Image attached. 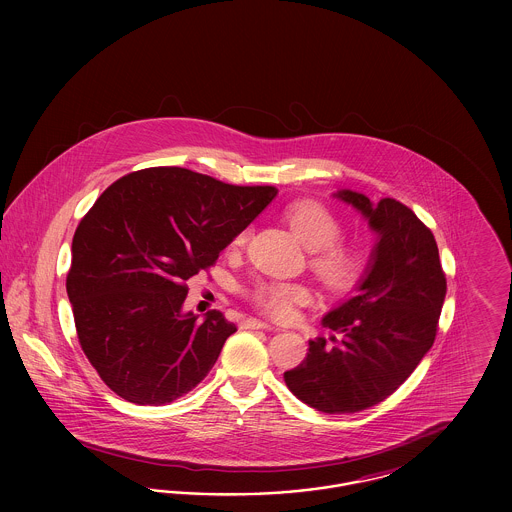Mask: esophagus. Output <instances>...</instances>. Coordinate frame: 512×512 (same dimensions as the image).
<instances>
[{
  "instance_id": "esophagus-1",
  "label": "esophagus",
  "mask_w": 512,
  "mask_h": 512,
  "mask_svg": "<svg viewBox=\"0 0 512 512\" xmlns=\"http://www.w3.org/2000/svg\"><path fill=\"white\" fill-rule=\"evenodd\" d=\"M242 328H245V330H274L272 324L263 322L259 318H247V320L242 322Z\"/></svg>"
}]
</instances>
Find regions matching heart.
Returning a JSON list of instances; mask_svg holds the SVG:
<instances>
[{"mask_svg":"<svg viewBox=\"0 0 512 512\" xmlns=\"http://www.w3.org/2000/svg\"><path fill=\"white\" fill-rule=\"evenodd\" d=\"M297 238L313 251V268L322 282L334 290L353 286L365 268V253L361 247L340 242L341 222L317 201H295L286 209ZM247 232H240L234 244H244ZM251 299L268 315L290 317L293 305L305 303L311 292L299 282L261 280L249 290Z\"/></svg>","mask_w":512,"mask_h":512,"instance_id":"b5f03b06","label":"heart"}]
</instances>
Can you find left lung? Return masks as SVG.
<instances>
[{
    "label": "left lung",
    "instance_id": "obj_1",
    "mask_svg": "<svg viewBox=\"0 0 512 512\" xmlns=\"http://www.w3.org/2000/svg\"><path fill=\"white\" fill-rule=\"evenodd\" d=\"M376 234L353 297L322 318L334 345L309 341L305 361L284 372L293 395L320 413H359L390 397L436 340L447 293L434 234L409 207L338 190Z\"/></svg>",
    "mask_w": 512,
    "mask_h": 512
}]
</instances>
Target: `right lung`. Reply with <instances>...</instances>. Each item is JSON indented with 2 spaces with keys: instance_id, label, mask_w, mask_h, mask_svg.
<instances>
[{
  "instance_id": "1",
  "label": "right lung",
  "mask_w": 512,
  "mask_h": 512,
  "mask_svg": "<svg viewBox=\"0 0 512 512\" xmlns=\"http://www.w3.org/2000/svg\"><path fill=\"white\" fill-rule=\"evenodd\" d=\"M278 190L180 167L130 172L99 195L73 238L67 293L82 351L136 405H167L209 374L236 324L184 311L186 282L257 219Z\"/></svg>"
}]
</instances>
